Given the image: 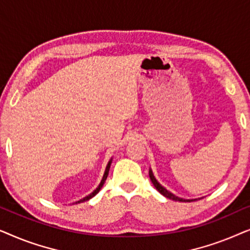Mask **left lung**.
Returning <instances> with one entry per match:
<instances>
[{
	"mask_svg": "<svg viewBox=\"0 0 250 250\" xmlns=\"http://www.w3.org/2000/svg\"><path fill=\"white\" fill-rule=\"evenodd\" d=\"M149 176H150V180H151V182H152L153 186H155L156 189L158 190L159 192L162 193L164 197L168 198V199H172V200H174V201H181V203H187V201H194V200L201 199V198H196V199H184V198H180V197L175 196V194L172 193V192H170V191L167 190L166 188H164V187L162 186V184H160V183L158 182V181L156 180V177H155V175H153L151 168L149 169Z\"/></svg>",
	"mask_w": 250,
	"mask_h": 250,
	"instance_id": "obj_1",
	"label": "left lung"
}]
</instances>
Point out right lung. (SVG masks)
I'll use <instances>...</instances> for the list:
<instances>
[{"label": "right lung", "mask_w": 250, "mask_h": 250, "mask_svg": "<svg viewBox=\"0 0 250 250\" xmlns=\"http://www.w3.org/2000/svg\"><path fill=\"white\" fill-rule=\"evenodd\" d=\"M111 163H112V158H110V160H109L108 164H107V166H105L104 174V176H102V180H101V182H100V184H99V186H98L97 189H95V190L93 191V192H91L90 194H88V196L84 197L83 199H80V200L76 201V203H74V204H81V203H84V201H87V200H90L91 198H93V197L95 196V194H97V193L99 192V191L101 190L102 186H104V182H105V180H107V176H108V174H109V169H110V165H111Z\"/></svg>", "instance_id": "1"}]
</instances>
